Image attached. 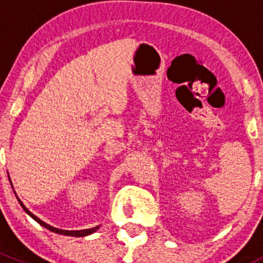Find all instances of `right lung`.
Returning <instances> with one entry per match:
<instances>
[{
  "mask_svg": "<svg viewBox=\"0 0 263 263\" xmlns=\"http://www.w3.org/2000/svg\"><path fill=\"white\" fill-rule=\"evenodd\" d=\"M17 201H18V203H20V205H21V208L24 209V211H25V213L28 214L29 216H31V217H33V219L35 220V221L38 222V224H41L42 227H44V228H46V229L50 230V232H53V233H57V234L70 235V237H85V235H89V234H91V233H94L95 230H97L98 228H99V227H95V228H91V229H84V230H61V229H57V228H53V227H50V225L46 224V222H44V221H42L41 219H38V217H36L35 215H33V214H31L30 211H29L28 209H26L25 206L23 205V202H21V201L18 200V198H17Z\"/></svg>",
  "mask_w": 263,
  "mask_h": 263,
  "instance_id": "add662e5",
  "label": "right lung"
}]
</instances>
